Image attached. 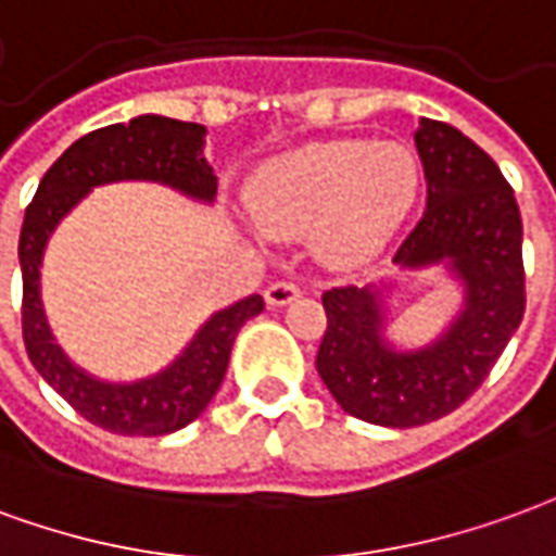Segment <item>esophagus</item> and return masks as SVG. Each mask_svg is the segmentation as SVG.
<instances>
[{
    "label": "esophagus",
    "mask_w": 556,
    "mask_h": 556,
    "mask_svg": "<svg viewBox=\"0 0 556 556\" xmlns=\"http://www.w3.org/2000/svg\"><path fill=\"white\" fill-rule=\"evenodd\" d=\"M295 295H299V283L283 278V281H275L266 287V305H273V307L290 305Z\"/></svg>",
    "instance_id": "34e87169"
}]
</instances>
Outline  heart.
Here are the masks:
<instances>
[{"mask_svg":"<svg viewBox=\"0 0 556 556\" xmlns=\"http://www.w3.org/2000/svg\"><path fill=\"white\" fill-rule=\"evenodd\" d=\"M420 192V162L403 144L326 141L261 165L249 210L273 237H311L331 266L370 261L403 228Z\"/></svg>","mask_w":556,"mask_h":556,"instance_id":"b5f03b06","label":"heart"}]
</instances>
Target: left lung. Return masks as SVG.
Listing matches in <instances>:
<instances>
[{
	"instance_id": "obj_1",
	"label": "left lung",
	"mask_w": 556,
	"mask_h": 556,
	"mask_svg": "<svg viewBox=\"0 0 556 556\" xmlns=\"http://www.w3.org/2000/svg\"><path fill=\"white\" fill-rule=\"evenodd\" d=\"M417 153L427 210L394 251L400 266L450 261L465 281V311L420 352L382 340V305L370 287L323 293V382L346 415L379 427H420L450 415L483 384L525 317L521 213L513 186L480 144L444 121L420 117Z\"/></svg>"
}]
</instances>
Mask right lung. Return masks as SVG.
<instances>
[{
    "label": "right lung",
    "mask_w": 556,
    "mask_h": 556,
    "mask_svg": "<svg viewBox=\"0 0 556 556\" xmlns=\"http://www.w3.org/2000/svg\"><path fill=\"white\" fill-rule=\"evenodd\" d=\"M201 124L174 117L141 115L129 124H112L73 141L43 174L38 192L26 206L20 230V269H23V343L35 370L94 427L115 435H168L192 424L216 396L230 362L237 331L263 311L261 295H249L218 311L189 350L153 379L136 384L97 382L76 370L52 343L40 311L38 266L43 245L59 218L91 186L112 180H160L180 192L210 201L216 194V174L201 156Z\"/></svg>",
    "instance_id": "obj_1"
}]
</instances>
